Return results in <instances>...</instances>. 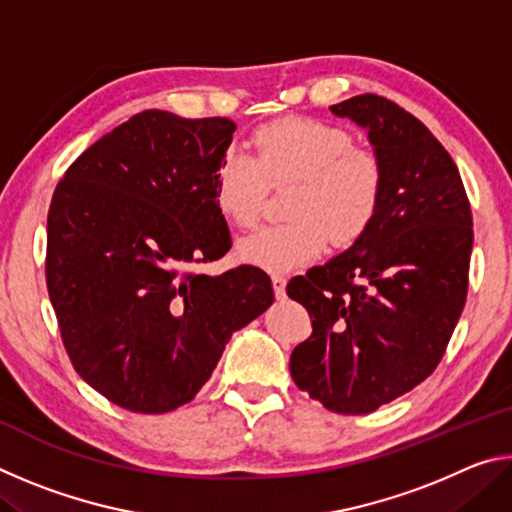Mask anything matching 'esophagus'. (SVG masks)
I'll use <instances>...</instances> for the list:
<instances>
[{
  "label": "esophagus",
  "instance_id": "obj_1",
  "mask_svg": "<svg viewBox=\"0 0 512 512\" xmlns=\"http://www.w3.org/2000/svg\"><path fill=\"white\" fill-rule=\"evenodd\" d=\"M273 291H275V298H284V293H287V277L284 275H273Z\"/></svg>",
  "mask_w": 512,
  "mask_h": 512
}]
</instances>
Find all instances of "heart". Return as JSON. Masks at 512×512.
<instances>
[{
  "label": "heart",
  "instance_id": "b5f03b06",
  "mask_svg": "<svg viewBox=\"0 0 512 512\" xmlns=\"http://www.w3.org/2000/svg\"><path fill=\"white\" fill-rule=\"evenodd\" d=\"M253 158L223 153L214 173V203L237 228L259 219L268 185H293L287 223L268 225L239 241V257L264 271L284 273L314 262L327 241H357L384 192V169L345 128L314 117H287L255 131Z\"/></svg>",
  "mask_w": 512,
  "mask_h": 512
}]
</instances>
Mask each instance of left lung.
<instances>
[{"label":"left lung","instance_id":"obj_1","mask_svg":"<svg viewBox=\"0 0 512 512\" xmlns=\"http://www.w3.org/2000/svg\"><path fill=\"white\" fill-rule=\"evenodd\" d=\"M329 110L366 128L384 192L345 253L289 282L314 327L289 366L311 400L363 415L409 393L443 359L467 298L472 212L452 155L411 112L377 94Z\"/></svg>","mask_w":512,"mask_h":512}]
</instances>
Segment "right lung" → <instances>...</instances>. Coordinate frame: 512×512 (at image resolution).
I'll return each instance as SVG.
<instances>
[{"mask_svg":"<svg viewBox=\"0 0 512 512\" xmlns=\"http://www.w3.org/2000/svg\"><path fill=\"white\" fill-rule=\"evenodd\" d=\"M225 117L144 110L65 171L47 216V289L76 372L112 404L167 413L192 402L225 343L273 305L271 277L192 271L232 241L214 173Z\"/></svg>","mask_w":512,"mask_h":512,"instance_id":"add662e5","label":"right lung"}]
</instances>
